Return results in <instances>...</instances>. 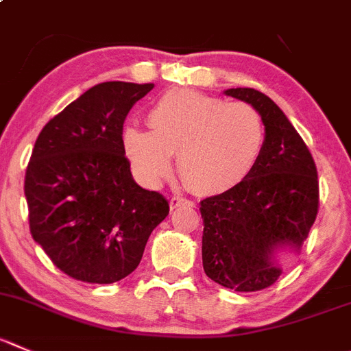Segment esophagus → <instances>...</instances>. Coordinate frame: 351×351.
<instances>
[{
	"label": "esophagus",
	"mask_w": 351,
	"mask_h": 351,
	"mask_svg": "<svg viewBox=\"0 0 351 351\" xmlns=\"http://www.w3.org/2000/svg\"><path fill=\"white\" fill-rule=\"evenodd\" d=\"M181 206H195V203H193L191 199L181 198V196H172V198H170V210L181 208Z\"/></svg>",
	"instance_id": "esophagus-1"
}]
</instances>
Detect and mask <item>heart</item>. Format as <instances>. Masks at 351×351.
<instances>
[{
	"label": "heart",
	"instance_id": "b5f03b06",
	"mask_svg": "<svg viewBox=\"0 0 351 351\" xmlns=\"http://www.w3.org/2000/svg\"><path fill=\"white\" fill-rule=\"evenodd\" d=\"M152 131L128 128L123 149L139 178L158 182L172 170L196 195H222L253 173L263 155L267 129L263 117L248 103L188 89L160 96L148 113Z\"/></svg>",
	"mask_w": 351,
	"mask_h": 351
}]
</instances>
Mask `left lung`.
<instances>
[{
  "label": "left lung",
  "instance_id": "left-lung-1",
  "mask_svg": "<svg viewBox=\"0 0 351 351\" xmlns=\"http://www.w3.org/2000/svg\"><path fill=\"white\" fill-rule=\"evenodd\" d=\"M226 95L255 106L267 141L253 173L238 188L202 199L205 274L234 291H260L282 274L276 252H300L319 212L317 167L303 143L269 96L252 88Z\"/></svg>",
  "mask_w": 351,
  "mask_h": 351
}]
</instances>
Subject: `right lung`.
Segmentation results:
<instances>
[{
    "label": "right lung",
    "mask_w": 351,
    "mask_h": 351,
    "mask_svg": "<svg viewBox=\"0 0 351 351\" xmlns=\"http://www.w3.org/2000/svg\"><path fill=\"white\" fill-rule=\"evenodd\" d=\"M153 84L101 82L46 123L25 172L29 228L70 278L112 285L139 265L153 229L169 215L160 193L136 184L123 120Z\"/></svg>",
    "instance_id": "1"
}]
</instances>
